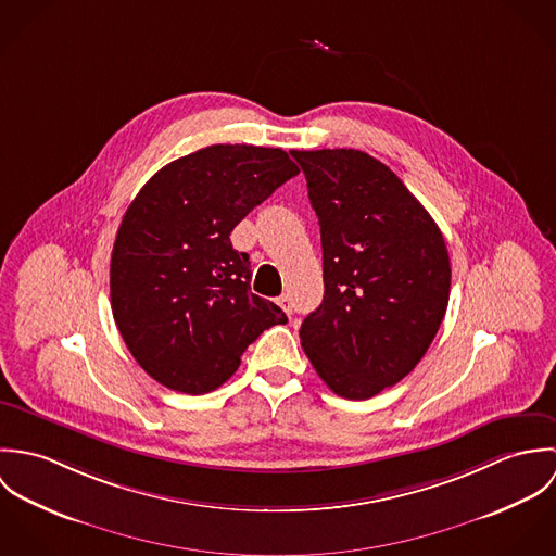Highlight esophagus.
<instances>
[{
	"label": "esophagus",
	"instance_id": "esophagus-1",
	"mask_svg": "<svg viewBox=\"0 0 556 556\" xmlns=\"http://www.w3.org/2000/svg\"><path fill=\"white\" fill-rule=\"evenodd\" d=\"M278 306H280L287 315H291V313H293V302H291V298H289V295H280V298H278Z\"/></svg>",
	"mask_w": 556,
	"mask_h": 556
}]
</instances>
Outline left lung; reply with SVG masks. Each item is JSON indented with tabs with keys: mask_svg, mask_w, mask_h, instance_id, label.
Returning <instances> with one entry per match:
<instances>
[{
	"mask_svg": "<svg viewBox=\"0 0 556 556\" xmlns=\"http://www.w3.org/2000/svg\"><path fill=\"white\" fill-rule=\"evenodd\" d=\"M317 212L325 295L302 346L325 386L368 400L402 381L450 302L445 239L408 188L366 152L293 150Z\"/></svg>",
	"mask_w": 556,
	"mask_h": 556,
	"instance_id": "obj_1",
	"label": "left lung"
}]
</instances>
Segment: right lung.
<instances>
[{"label":"right lung","mask_w":556,"mask_h":556,"mask_svg":"<svg viewBox=\"0 0 556 556\" xmlns=\"http://www.w3.org/2000/svg\"><path fill=\"white\" fill-rule=\"evenodd\" d=\"M300 173L280 148L210 146L173 160L126 210L111 254V308L137 364L168 390L227 383L241 355L287 315L250 293L231 231Z\"/></svg>","instance_id":"1"}]
</instances>
